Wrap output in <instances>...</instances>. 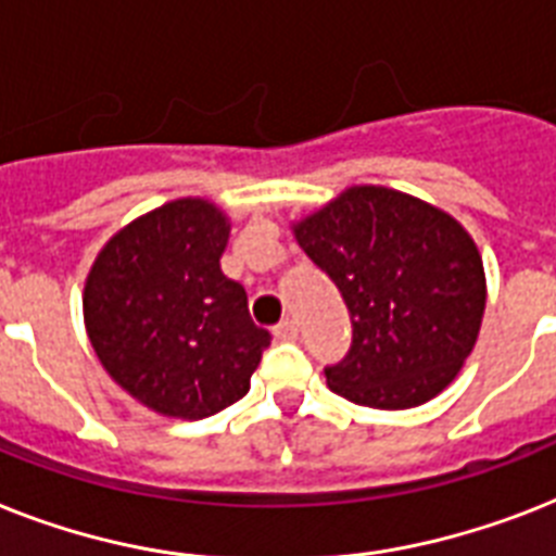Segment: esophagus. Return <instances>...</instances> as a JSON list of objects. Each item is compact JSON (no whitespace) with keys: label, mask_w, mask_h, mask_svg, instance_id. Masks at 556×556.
Segmentation results:
<instances>
[{"label":"esophagus","mask_w":556,"mask_h":556,"mask_svg":"<svg viewBox=\"0 0 556 556\" xmlns=\"http://www.w3.org/2000/svg\"><path fill=\"white\" fill-rule=\"evenodd\" d=\"M274 337H277V340H296V337H300V328H296L293 319H282V323L274 328Z\"/></svg>","instance_id":"esophagus-1"}]
</instances>
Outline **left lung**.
<instances>
[{
  "label": "left lung",
  "mask_w": 556,
  "mask_h": 556,
  "mask_svg": "<svg viewBox=\"0 0 556 556\" xmlns=\"http://www.w3.org/2000/svg\"><path fill=\"white\" fill-rule=\"evenodd\" d=\"M351 314L333 394L368 408L428 403L459 374L485 311V270L463 225L408 193L354 185L293 225Z\"/></svg>",
  "instance_id": "obj_1"
}]
</instances>
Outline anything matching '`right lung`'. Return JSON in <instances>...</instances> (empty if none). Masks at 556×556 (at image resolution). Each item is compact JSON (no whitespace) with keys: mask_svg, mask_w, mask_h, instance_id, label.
I'll list each match as a JSON object with an SVG mask.
<instances>
[{"mask_svg":"<svg viewBox=\"0 0 556 556\" xmlns=\"http://www.w3.org/2000/svg\"><path fill=\"white\" fill-rule=\"evenodd\" d=\"M228 216L174 200L108 239L85 282V328L99 363L156 414L202 419L248 394L270 333L245 288L219 268Z\"/></svg>","mask_w":556,"mask_h":556,"instance_id":"right-lung-1","label":"right lung"}]
</instances>
